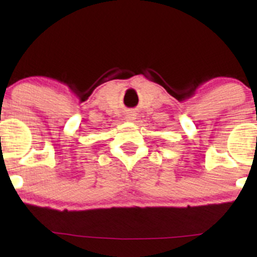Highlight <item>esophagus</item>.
<instances>
[{
	"label": "esophagus",
	"instance_id": "esophagus-1",
	"mask_svg": "<svg viewBox=\"0 0 257 257\" xmlns=\"http://www.w3.org/2000/svg\"><path fill=\"white\" fill-rule=\"evenodd\" d=\"M125 119L126 120H131V122H132V120L135 119V116H134V114L129 113V114H126V116H125Z\"/></svg>",
	"mask_w": 257,
	"mask_h": 257
}]
</instances>
